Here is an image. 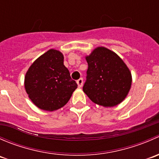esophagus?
Returning a JSON list of instances; mask_svg holds the SVG:
<instances>
[{"label":"esophagus","mask_w":159,"mask_h":159,"mask_svg":"<svg viewBox=\"0 0 159 159\" xmlns=\"http://www.w3.org/2000/svg\"><path fill=\"white\" fill-rule=\"evenodd\" d=\"M77 84H78V87L81 88L82 87V84H83V78H79V79L77 81Z\"/></svg>","instance_id":"34e87169"}]
</instances>
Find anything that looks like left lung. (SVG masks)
<instances>
[{
	"mask_svg": "<svg viewBox=\"0 0 159 159\" xmlns=\"http://www.w3.org/2000/svg\"><path fill=\"white\" fill-rule=\"evenodd\" d=\"M89 68L83 91L97 105L113 107L121 103L131 84V72L118 54L98 47L86 57Z\"/></svg>",
	"mask_w": 159,
	"mask_h": 159,
	"instance_id": "obj_1",
	"label": "left lung"
}]
</instances>
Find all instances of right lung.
Wrapping results in <instances>:
<instances>
[{
  "label": "right lung",
  "instance_id": "obj_1",
  "mask_svg": "<svg viewBox=\"0 0 159 159\" xmlns=\"http://www.w3.org/2000/svg\"><path fill=\"white\" fill-rule=\"evenodd\" d=\"M25 87L30 99L38 108L55 111L66 105L78 87L64 65V56L50 49L40 56L27 71Z\"/></svg>",
  "mask_w": 159,
  "mask_h": 159
}]
</instances>
